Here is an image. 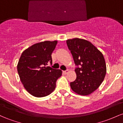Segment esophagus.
I'll return each mask as SVG.
<instances>
[{
    "instance_id": "obj_1",
    "label": "esophagus",
    "mask_w": 123,
    "mask_h": 123,
    "mask_svg": "<svg viewBox=\"0 0 123 123\" xmlns=\"http://www.w3.org/2000/svg\"><path fill=\"white\" fill-rule=\"evenodd\" d=\"M69 72V70L67 69V70H66V71H64V74H67Z\"/></svg>"
}]
</instances>
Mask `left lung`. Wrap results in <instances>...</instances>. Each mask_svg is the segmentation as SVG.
Returning <instances> with one entry per match:
<instances>
[{
	"label": "left lung",
	"mask_w": 123,
	"mask_h": 123,
	"mask_svg": "<svg viewBox=\"0 0 123 123\" xmlns=\"http://www.w3.org/2000/svg\"><path fill=\"white\" fill-rule=\"evenodd\" d=\"M76 68V79L71 82V89L80 95H88L103 81L106 65L102 52L87 40L74 38L67 41Z\"/></svg>",
	"instance_id": "8db88e82"
}]
</instances>
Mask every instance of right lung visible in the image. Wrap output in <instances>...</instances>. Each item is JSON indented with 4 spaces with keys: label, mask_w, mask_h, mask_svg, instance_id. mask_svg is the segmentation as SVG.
<instances>
[{
    "label": "right lung",
    "mask_w": 123,
    "mask_h": 123,
    "mask_svg": "<svg viewBox=\"0 0 123 123\" xmlns=\"http://www.w3.org/2000/svg\"><path fill=\"white\" fill-rule=\"evenodd\" d=\"M57 41L37 43L23 51L17 65V72L24 88L37 98L46 96L54 91L56 82L62 75L60 69L47 66L52 64L51 54Z\"/></svg>",
    "instance_id": "right-lung-1"
}]
</instances>
